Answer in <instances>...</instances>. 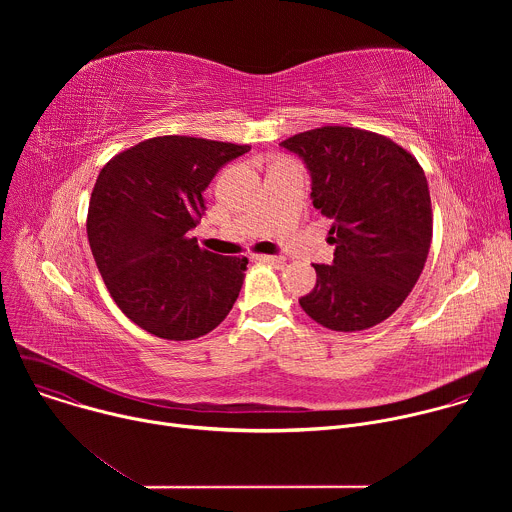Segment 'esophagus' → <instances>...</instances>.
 I'll return each instance as SVG.
<instances>
[{
  "label": "esophagus",
  "instance_id": "obj_1",
  "mask_svg": "<svg viewBox=\"0 0 512 512\" xmlns=\"http://www.w3.org/2000/svg\"><path fill=\"white\" fill-rule=\"evenodd\" d=\"M257 259L265 261V263H271V265H277V267H281L285 263L283 255H257Z\"/></svg>",
  "mask_w": 512,
  "mask_h": 512
}]
</instances>
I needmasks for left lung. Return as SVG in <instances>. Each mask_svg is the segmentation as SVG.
I'll use <instances>...</instances> for the list:
<instances>
[{
  "label": "left lung",
  "instance_id": "left-lung-1",
  "mask_svg": "<svg viewBox=\"0 0 512 512\" xmlns=\"http://www.w3.org/2000/svg\"><path fill=\"white\" fill-rule=\"evenodd\" d=\"M312 178V204L332 218V265L316 263L304 312L336 332L387 320L417 283L431 245V200L417 160L385 135L326 125L279 143Z\"/></svg>",
  "mask_w": 512,
  "mask_h": 512
}]
</instances>
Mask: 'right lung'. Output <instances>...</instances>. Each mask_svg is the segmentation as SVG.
I'll return each mask as SVG.
<instances>
[{
  "instance_id": "obj_1",
  "label": "right lung",
  "mask_w": 512,
  "mask_h": 512,
  "mask_svg": "<svg viewBox=\"0 0 512 512\" xmlns=\"http://www.w3.org/2000/svg\"><path fill=\"white\" fill-rule=\"evenodd\" d=\"M249 145L186 135L145 139L101 170L87 235L119 310L145 332L194 340L221 324L239 298L247 257L198 247L190 231L204 190Z\"/></svg>"
}]
</instances>
